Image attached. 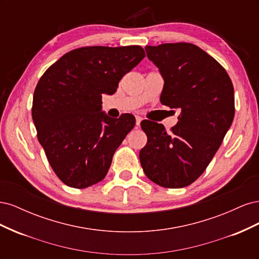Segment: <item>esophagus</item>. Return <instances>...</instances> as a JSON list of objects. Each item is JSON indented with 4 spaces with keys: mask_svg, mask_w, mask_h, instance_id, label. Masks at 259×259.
<instances>
[{
    "mask_svg": "<svg viewBox=\"0 0 259 259\" xmlns=\"http://www.w3.org/2000/svg\"><path fill=\"white\" fill-rule=\"evenodd\" d=\"M143 121V117H140V116H136V125H137V126H139V125H140V122H142Z\"/></svg>",
    "mask_w": 259,
    "mask_h": 259,
    "instance_id": "obj_1",
    "label": "esophagus"
}]
</instances>
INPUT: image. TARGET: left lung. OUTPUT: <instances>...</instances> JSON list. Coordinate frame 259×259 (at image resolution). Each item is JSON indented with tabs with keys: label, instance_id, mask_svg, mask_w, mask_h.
Returning a JSON list of instances; mask_svg holds the SVG:
<instances>
[{
	"label": "left lung",
	"instance_id": "obj_1",
	"mask_svg": "<svg viewBox=\"0 0 259 259\" xmlns=\"http://www.w3.org/2000/svg\"><path fill=\"white\" fill-rule=\"evenodd\" d=\"M147 56L164 79L162 105L179 109L169 132L144 120L147 145L139 159L146 176L164 188L195 182L213 159L234 116L233 85L219 62L191 43L146 46Z\"/></svg>",
	"mask_w": 259,
	"mask_h": 259
}]
</instances>
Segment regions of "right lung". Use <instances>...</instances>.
<instances>
[{
  "label": "right lung",
  "instance_id": "add662e5",
  "mask_svg": "<svg viewBox=\"0 0 259 259\" xmlns=\"http://www.w3.org/2000/svg\"><path fill=\"white\" fill-rule=\"evenodd\" d=\"M145 56L138 45L85 46L65 54L38 80L32 103L36 136L67 186L83 189L106 177L117 147L135 126V116H108L101 112V97L114 94Z\"/></svg>",
  "mask_w": 259,
  "mask_h": 259
}]
</instances>
